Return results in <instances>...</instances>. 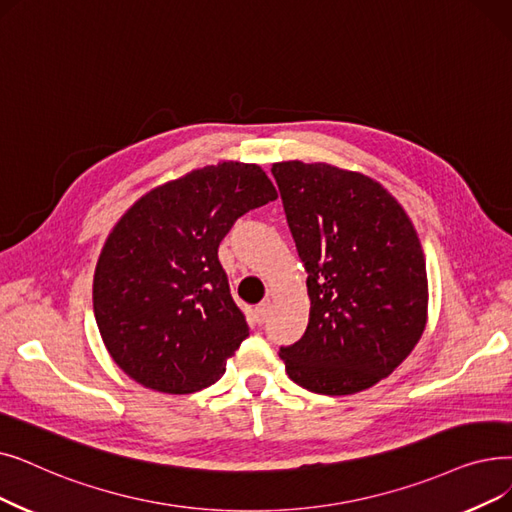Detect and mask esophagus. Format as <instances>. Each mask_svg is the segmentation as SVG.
<instances>
[{
	"label": "esophagus",
	"mask_w": 512,
	"mask_h": 512,
	"mask_svg": "<svg viewBox=\"0 0 512 512\" xmlns=\"http://www.w3.org/2000/svg\"><path fill=\"white\" fill-rule=\"evenodd\" d=\"M270 311H272V305H270L268 301L259 303V305L255 307V318H257V322H259V324L268 322V318H270Z\"/></svg>",
	"instance_id": "esophagus-1"
}]
</instances>
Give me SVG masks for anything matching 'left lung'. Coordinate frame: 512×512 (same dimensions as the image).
<instances>
[{"mask_svg": "<svg viewBox=\"0 0 512 512\" xmlns=\"http://www.w3.org/2000/svg\"><path fill=\"white\" fill-rule=\"evenodd\" d=\"M307 272L303 337L280 347L307 391L351 395L389 376L427 324V265L410 217L370 177L326 163L272 165Z\"/></svg>", "mask_w": 512, "mask_h": 512, "instance_id": "1", "label": "left lung"}]
</instances>
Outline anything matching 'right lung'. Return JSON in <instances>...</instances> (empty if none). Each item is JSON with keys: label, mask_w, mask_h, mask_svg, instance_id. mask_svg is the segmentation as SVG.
<instances>
[{"label": "right lung", "mask_w": 512, "mask_h": 512, "mask_svg": "<svg viewBox=\"0 0 512 512\" xmlns=\"http://www.w3.org/2000/svg\"><path fill=\"white\" fill-rule=\"evenodd\" d=\"M276 198L261 167L228 161L150 190L117 221L96 265L94 314L133 381L182 395L224 376L249 326L219 242L238 217Z\"/></svg>", "instance_id": "1"}]
</instances>
